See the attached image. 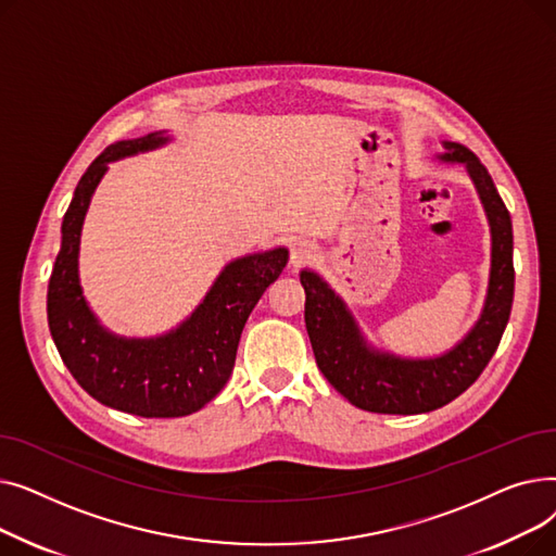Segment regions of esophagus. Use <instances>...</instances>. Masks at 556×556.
Returning <instances> with one entry per match:
<instances>
[{"instance_id":"esophagus-1","label":"esophagus","mask_w":556,"mask_h":556,"mask_svg":"<svg viewBox=\"0 0 556 556\" xmlns=\"http://www.w3.org/2000/svg\"><path fill=\"white\" fill-rule=\"evenodd\" d=\"M313 258V245L306 241H298L290 250V266L293 268H302L306 263Z\"/></svg>"}]
</instances>
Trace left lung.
I'll list each match as a JSON object with an SVG mask.
<instances>
[{
  "mask_svg": "<svg viewBox=\"0 0 556 556\" xmlns=\"http://www.w3.org/2000/svg\"><path fill=\"white\" fill-rule=\"evenodd\" d=\"M446 162H462L486 210L493 258L482 317L453 352L432 361H401L369 352L352 315L315 273H302L304 319L319 371L361 410L378 415L430 413L469 390L501 344L514 302L511 216L486 166L462 143H446Z\"/></svg>",
  "mask_w": 556,
  "mask_h": 556,
  "instance_id": "8db88e82",
  "label": "left lung"
}]
</instances>
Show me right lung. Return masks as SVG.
Here are the masks:
<instances>
[{"instance_id": "right-lung-1", "label": "right lung", "mask_w": 556, "mask_h": 556, "mask_svg": "<svg viewBox=\"0 0 556 556\" xmlns=\"http://www.w3.org/2000/svg\"><path fill=\"white\" fill-rule=\"evenodd\" d=\"M166 137L116 141L90 164L63 218V245L47 288V319L58 354L99 403L135 417H187L227 383L254 304L286 268L283 248L229 263L187 323L157 340L114 338L99 327L78 286V243L87 204L108 162L155 149Z\"/></svg>"}]
</instances>
